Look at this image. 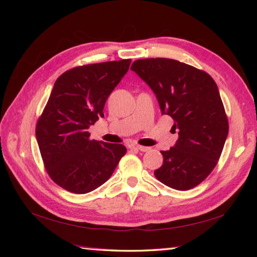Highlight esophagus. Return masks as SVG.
I'll list each match as a JSON object with an SVG mask.
<instances>
[{"mask_svg":"<svg viewBox=\"0 0 257 257\" xmlns=\"http://www.w3.org/2000/svg\"><path fill=\"white\" fill-rule=\"evenodd\" d=\"M134 148H136L137 150L143 151V152H146V151H149L150 150V147H144V146H139V145L134 146Z\"/></svg>","mask_w":257,"mask_h":257,"instance_id":"obj_1","label":"esophagus"}]
</instances>
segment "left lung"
<instances>
[{
    "mask_svg": "<svg viewBox=\"0 0 257 257\" xmlns=\"http://www.w3.org/2000/svg\"><path fill=\"white\" fill-rule=\"evenodd\" d=\"M132 70L154 90L162 113L179 130L174 147L160 151L163 163L156 178L180 191L196 187L217 165L228 134L215 81L204 70L170 58L138 59Z\"/></svg>",
    "mask_w": 257,
    "mask_h": 257,
    "instance_id": "1",
    "label": "left lung"
}]
</instances>
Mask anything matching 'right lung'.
Instances as JSON below:
<instances>
[{
	"label": "right lung",
	"mask_w": 257,
	"mask_h": 257,
	"mask_svg": "<svg viewBox=\"0 0 257 257\" xmlns=\"http://www.w3.org/2000/svg\"><path fill=\"white\" fill-rule=\"evenodd\" d=\"M130 63L121 59L77 66L54 84L35 134L48 176L69 192L84 194L100 187L127 152L120 144L90 140L88 128L103 117L107 98Z\"/></svg>",
	"instance_id": "right-lung-1"
}]
</instances>
